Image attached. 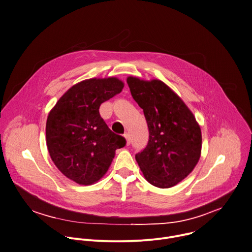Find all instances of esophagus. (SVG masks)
<instances>
[{"label":"esophagus","instance_id":"1","mask_svg":"<svg viewBox=\"0 0 252 252\" xmlns=\"http://www.w3.org/2000/svg\"><path fill=\"white\" fill-rule=\"evenodd\" d=\"M125 138H126V145H129L130 144V136L128 133H126L125 134Z\"/></svg>","mask_w":252,"mask_h":252}]
</instances>
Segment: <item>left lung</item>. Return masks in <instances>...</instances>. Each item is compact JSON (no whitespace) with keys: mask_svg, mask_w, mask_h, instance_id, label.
<instances>
[{"mask_svg":"<svg viewBox=\"0 0 252 252\" xmlns=\"http://www.w3.org/2000/svg\"><path fill=\"white\" fill-rule=\"evenodd\" d=\"M132 98L143 109L149 129L147 146L135 155L146 179L159 189L175 187L197 165L202 147L194 115L166 83L128 76Z\"/></svg>","mask_w":252,"mask_h":252,"instance_id":"8db88e82","label":"left lung"}]
</instances>
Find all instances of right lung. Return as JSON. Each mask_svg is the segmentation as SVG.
Wrapping results in <instances>:
<instances>
[{
    "mask_svg": "<svg viewBox=\"0 0 252 252\" xmlns=\"http://www.w3.org/2000/svg\"><path fill=\"white\" fill-rule=\"evenodd\" d=\"M118 77L89 78L72 85L50 111L46 143L56 167L82 186L97 183L109 170L126 139L114 133L99 114L100 105L120 93Z\"/></svg>",
    "mask_w": 252,
    "mask_h": 252,
    "instance_id": "1",
    "label": "right lung"
}]
</instances>
